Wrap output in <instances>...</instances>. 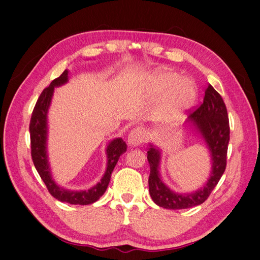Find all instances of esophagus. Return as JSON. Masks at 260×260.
I'll list each match as a JSON object with an SVG mask.
<instances>
[{
	"label": "esophagus",
	"instance_id": "obj_1",
	"mask_svg": "<svg viewBox=\"0 0 260 260\" xmlns=\"http://www.w3.org/2000/svg\"><path fill=\"white\" fill-rule=\"evenodd\" d=\"M145 139V130L142 127H137L132 129L128 136V144L130 146H139L144 142Z\"/></svg>",
	"mask_w": 260,
	"mask_h": 260
}]
</instances>
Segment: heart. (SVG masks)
<instances>
[{
	"mask_svg": "<svg viewBox=\"0 0 260 260\" xmlns=\"http://www.w3.org/2000/svg\"><path fill=\"white\" fill-rule=\"evenodd\" d=\"M169 69H157L146 78L149 90L155 95L164 93L159 115L164 120L172 121L182 116L198 98L195 83L188 78Z\"/></svg>",
	"mask_w": 260,
	"mask_h": 260,
	"instance_id": "b5f03b06",
	"label": "heart"
}]
</instances>
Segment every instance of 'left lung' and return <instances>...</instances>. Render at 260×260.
<instances>
[{
    "mask_svg": "<svg viewBox=\"0 0 260 260\" xmlns=\"http://www.w3.org/2000/svg\"><path fill=\"white\" fill-rule=\"evenodd\" d=\"M206 143L211 157V172L203 187L191 193H177L162 182L159 165L160 149L149 143L147 160L149 162V194L156 205L166 209H184L205 202L218 184L226 166V152L230 140L229 117L221 95L208 84L203 103L188 116L186 121Z\"/></svg>",
    "mask_w": 260,
    "mask_h": 260,
    "instance_id": "left-lung-1",
    "label": "left lung"
}]
</instances>
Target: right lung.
Returning <instances> with one entry per match:
<instances>
[{"label":"right lung","instance_id":"obj_1","mask_svg":"<svg viewBox=\"0 0 260 260\" xmlns=\"http://www.w3.org/2000/svg\"><path fill=\"white\" fill-rule=\"evenodd\" d=\"M69 72L66 69L58 78L54 79L39 96L37 104L31 116L29 131L31 142V156L37 171L48 187L53 198L60 202L73 204V205H89L96 202L103 195L111 181L112 172L121 154L127 151V144L121 138L114 139L106 147L107 168L100 182L86 191L67 190L56 184L51 174V167L48 158V112L51 105L55 86L67 83Z\"/></svg>","mask_w":260,"mask_h":260}]
</instances>
